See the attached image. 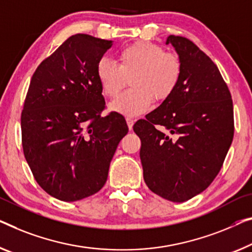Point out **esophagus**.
<instances>
[{"mask_svg": "<svg viewBox=\"0 0 252 252\" xmlns=\"http://www.w3.org/2000/svg\"><path fill=\"white\" fill-rule=\"evenodd\" d=\"M126 123H127V126H129V130H132V126H133V123H134V120L132 118H126Z\"/></svg>", "mask_w": 252, "mask_h": 252, "instance_id": "esophagus-1", "label": "esophagus"}]
</instances>
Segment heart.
<instances>
[{"label": "heart", "mask_w": 252, "mask_h": 252, "mask_svg": "<svg viewBox=\"0 0 252 252\" xmlns=\"http://www.w3.org/2000/svg\"><path fill=\"white\" fill-rule=\"evenodd\" d=\"M119 64L107 58L98 60L96 77L105 96L114 98L129 78L131 89L110 104L116 113L136 116L145 113L155 98L167 99L175 92L182 76V63L178 55L165 53L159 45L137 42L122 48Z\"/></svg>", "instance_id": "b5f03b06"}]
</instances>
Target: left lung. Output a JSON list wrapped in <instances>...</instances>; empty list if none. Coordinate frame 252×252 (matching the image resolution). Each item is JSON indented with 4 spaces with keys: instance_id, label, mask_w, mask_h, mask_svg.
Here are the masks:
<instances>
[{
    "instance_id": "obj_1",
    "label": "left lung",
    "mask_w": 252,
    "mask_h": 252,
    "mask_svg": "<svg viewBox=\"0 0 252 252\" xmlns=\"http://www.w3.org/2000/svg\"><path fill=\"white\" fill-rule=\"evenodd\" d=\"M166 44L181 60L179 86L133 131L141 140L146 185L183 202L207 189L222 168L234 136L233 103L219 67L196 44L174 35Z\"/></svg>"
}]
</instances>
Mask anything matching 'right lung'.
<instances>
[{"instance_id": "obj_1", "label": "right lung", "mask_w": 252, "mask_h": 252, "mask_svg": "<svg viewBox=\"0 0 252 252\" xmlns=\"http://www.w3.org/2000/svg\"><path fill=\"white\" fill-rule=\"evenodd\" d=\"M112 44L86 33L71 36L30 80L21 113L24 155L37 183L59 200L98 192L129 130L121 114L100 115L105 100L96 64Z\"/></svg>"}]
</instances>
